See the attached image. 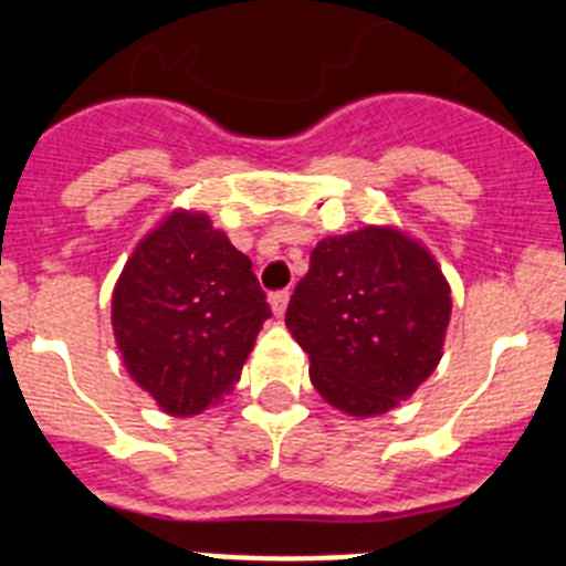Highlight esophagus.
Returning a JSON list of instances; mask_svg holds the SVG:
<instances>
[{"instance_id": "obj_1", "label": "esophagus", "mask_w": 566, "mask_h": 566, "mask_svg": "<svg viewBox=\"0 0 566 566\" xmlns=\"http://www.w3.org/2000/svg\"><path fill=\"white\" fill-rule=\"evenodd\" d=\"M269 306H272L274 317H283L289 308V292H274L269 294Z\"/></svg>"}]
</instances>
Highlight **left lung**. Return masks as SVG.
I'll use <instances>...</instances> for the list:
<instances>
[{
    "instance_id": "obj_1",
    "label": "left lung",
    "mask_w": 566,
    "mask_h": 566,
    "mask_svg": "<svg viewBox=\"0 0 566 566\" xmlns=\"http://www.w3.org/2000/svg\"><path fill=\"white\" fill-rule=\"evenodd\" d=\"M451 308V283L431 249L394 223H368L314 247L286 326L308 354L319 397L371 419L437 371Z\"/></svg>"
}]
</instances>
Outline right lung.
Instances as JSON below:
<instances>
[{
  "label": "right lung",
  "instance_id": "add662e5",
  "mask_svg": "<svg viewBox=\"0 0 566 566\" xmlns=\"http://www.w3.org/2000/svg\"><path fill=\"white\" fill-rule=\"evenodd\" d=\"M269 317L252 260L198 209H169L138 240L109 314L124 368L169 417L221 405Z\"/></svg>",
  "mask_w": 566,
  "mask_h": 566
}]
</instances>
